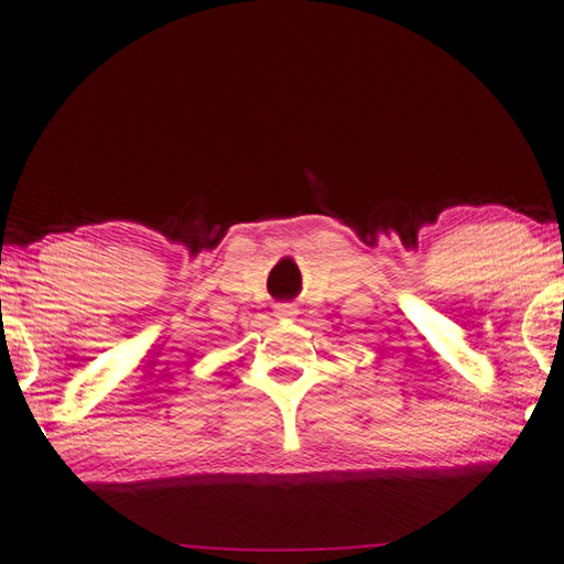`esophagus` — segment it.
<instances>
[{
    "mask_svg": "<svg viewBox=\"0 0 564 564\" xmlns=\"http://www.w3.org/2000/svg\"><path fill=\"white\" fill-rule=\"evenodd\" d=\"M297 315V310L292 307V304H280V307H276V317H294Z\"/></svg>",
    "mask_w": 564,
    "mask_h": 564,
    "instance_id": "1",
    "label": "esophagus"
}]
</instances>
